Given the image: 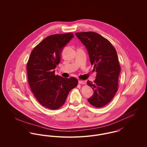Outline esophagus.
Masks as SVG:
<instances>
[{
    "label": "esophagus",
    "instance_id": "1",
    "mask_svg": "<svg viewBox=\"0 0 147 147\" xmlns=\"http://www.w3.org/2000/svg\"><path fill=\"white\" fill-rule=\"evenodd\" d=\"M85 81H81V80H78V84H85Z\"/></svg>",
    "mask_w": 147,
    "mask_h": 147
}]
</instances>
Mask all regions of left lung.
<instances>
[{
  "label": "left lung",
  "mask_w": 147,
  "mask_h": 147,
  "mask_svg": "<svg viewBox=\"0 0 147 147\" xmlns=\"http://www.w3.org/2000/svg\"><path fill=\"white\" fill-rule=\"evenodd\" d=\"M88 50L90 63L97 74L92 82L87 84L94 91L88 102L96 108L108 104L118 90L120 66L117 51L111 43L104 37L94 32L75 33Z\"/></svg>",
  "instance_id": "left-lung-1"
}]
</instances>
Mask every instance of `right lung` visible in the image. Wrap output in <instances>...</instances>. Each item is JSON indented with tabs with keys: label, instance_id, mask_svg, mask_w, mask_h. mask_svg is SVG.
I'll list each match as a JSON object with an SVG mask.
<instances>
[{
	"label": "right lung",
	"instance_id": "1",
	"mask_svg": "<svg viewBox=\"0 0 147 147\" xmlns=\"http://www.w3.org/2000/svg\"><path fill=\"white\" fill-rule=\"evenodd\" d=\"M74 36L68 33L47 37L32 50L27 64L32 92L42 106L51 110L61 108L78 84L77 78H63L56 75L54 70L61 59L63 47Z\"/></svg>",
	"mask_w": 147,
	"mask_h": 147
}]
</instances>
